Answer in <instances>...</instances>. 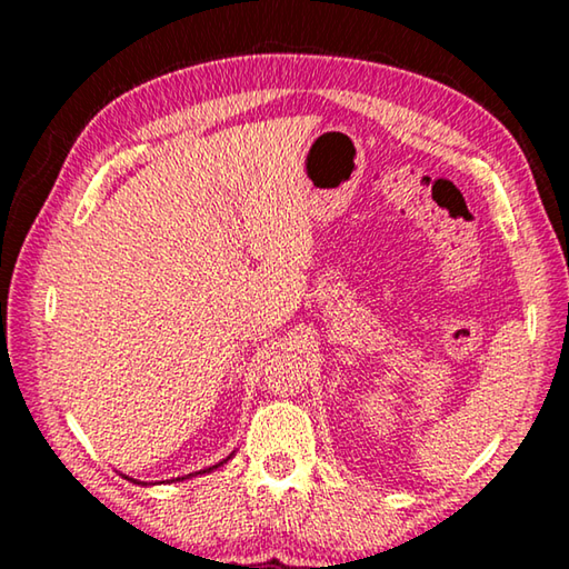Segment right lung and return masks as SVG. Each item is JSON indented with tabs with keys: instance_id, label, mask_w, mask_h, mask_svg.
<instances>
[{
	"instance_id": "right-lung-1",
	"label": "right lung",
	"mask_w": 569,
	"mask_h": 569,
	"mask_svg": "<svg viewBox=\"0 0 569 569\" xmlns=\"http://www.w3.org/2000/svg\"><path fill=\"white\" fill-rule=\"evenodd\" d=\"M220 465H223V461H220ZM220 465H216V467H220ZM216 467H210V469H216ZM210 469H203V471H210Z\"/></svg>"
}]
</instances>
